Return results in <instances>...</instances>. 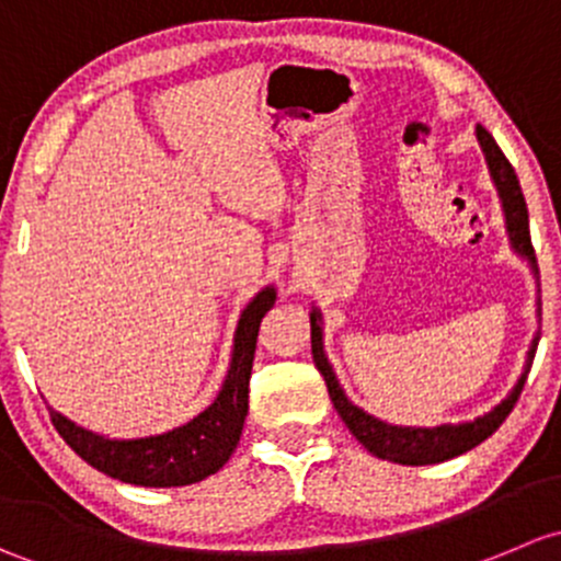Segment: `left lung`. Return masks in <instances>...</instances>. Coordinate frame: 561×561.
<instances>
[{"instance_id":"1","label":"left lung","mask_w":561,"mask_h":561,"mask_svg":"<svg viewBox=\"0 0 561 561\" xmlns=\"http://www.w3.org/2000/svg\"><path fill=\"white\" fill-rule=\"evenodd\" d=\"M478 140H481L483 153H486L489 170H492V178L496 183V192L502 196V207H505V218H507V232H511L513 245H516L518 253L533 259L535 264V248H533V238H529L527 202H524L516 172H513L511 161L505 159V153L500 151L494 137L489 135L483 126H478ZM310 343H313L316 367H319V373L323 375V383H327L329 389V400L334 402V410H337L343 424L351 430V435H354L369 454H375L378 459H386V461H397V465H435V461L454 459V456L476 448L478 443H483L489 435H494V432L500 430L502 421L507 419V413H511L513 405L518 402V394H522L524 389V378H527V373H524L522 380L516 383V389L507 394V400H502V405H496L492 413L481 415V419L470 421V424H456V426L443 424V426H435V430L389 426L383 424V421L373 419V415L362 413L359 408H354L348 400H345L343 389H340L337 380H334L332 367H329L327 359H323L321 327H319V319H316V313L310 316ZM535 348H538V340H535L533 351H529V362H533Z\"/></svg>"}]
</instances>
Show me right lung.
<instances>
[{
    "label": "right lung",
    "mask_w": 561,
    "mask_h": 561,
    "mask_svg": "<svg viewBox=\"0 0 561 561\" xmlns=\"http://www.w3.org/2000/svg\"><path fill=\"white\" fill-rule=\"evenodd\" d=\"M273 302L275 291L264 288L248 305L240 319L238 337H234L232 369H229L221 394L205 413L196 415L181 430L146 437V440H102L69 424L59 413H50L56 432L91 467L135 486H188L213 476L227 465L240 443L259 327Z\"/></svg>",
    "instance_id": "1"
}]
</instances>
